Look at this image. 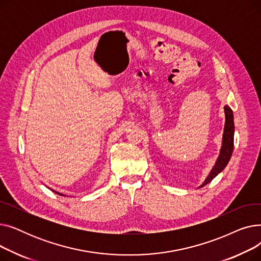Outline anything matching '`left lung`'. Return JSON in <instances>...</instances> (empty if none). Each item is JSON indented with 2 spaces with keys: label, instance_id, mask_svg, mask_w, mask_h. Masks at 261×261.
<instances>
[{
  "label": "left lung",
  "instance_id": "left-lung-1",
  "mask_svg": "<svg viewBox=\"0 0 261 261\" xmlns=\"http://www.w3.org/2000/svg\"><path fill=\"white\" fill-rule=\"evenodd\" d=\"M224 113H225V125H224V131L222 136V146L220 149V154H219L210 174L207 175L206 179H205V181L199 188L212 182L214 177H216L226 167L227 163L230 160L232 149H234V132H235L234 114H232L231 109L228 106L224 107Z\"/></svg>",
  "mask_w": 261,
  "mask_h": 261
}]
</instances>
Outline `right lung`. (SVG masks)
Returning <instances> with one entry per match:
<instances>
[{
  "instance_id": "right-lung-1",
  "label": "right lung",
  "mask_w": 261,
  "mask_h": 261,
  "mask_svg": "<svg viewBox=\"0 0 261 261\" xmlns=\"http://www.w3.org/2000/svg\"><path fill=\"white\" fill-rule=\"evenodd\" d=\"M47 188H49V187H47ZM50 189V188H49ZM50 190H53V189H50ZM55 194H57V195H60V196H64V195H62V194H60V193H58V191H55V190H53Z\"/></svg>"
}]
</instances>
